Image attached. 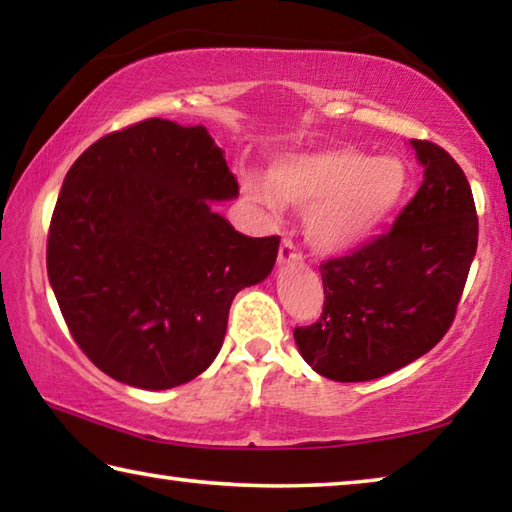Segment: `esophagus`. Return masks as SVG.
<instances>
[{"label":"esophagus","mask_w":512,"mask_h":512,"mask_svg":"<svg viewBox=\"0 0 512 512\" xmlns=\"http://www.w3.org/2000/svg\"><path fill=\"white\" fill-rule=\"evenodd\" d=\"M302 255L296 250V244L291 239H282L280 244V264H289V262H300Z\"/></svg>","instance_id":"34e87169"}]
</instances>
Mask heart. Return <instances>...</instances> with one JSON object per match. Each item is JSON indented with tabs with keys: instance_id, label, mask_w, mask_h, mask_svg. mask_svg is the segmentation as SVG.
I'll return each instance as SVG.
<instances>
[{
	"instance_id": "obj_1",
	"label": "heart",
	"mask_w": 512,
	"mask_h": 512,
	"mask_svg": "<svg viewBox=\"0 0 512 512\" xmlns=\"http://www.w3.org/2000/svg\"><path fill=\"white\" fill-rule=\"evenodd\" d=\"M268 183L271 189L248 180V194L271 212L280 201L309 210L311 244L325 253H343L391 219L409 187V171L395 155L368 158L352 146H329L282 158Z\"/></svg>"
}]
</instances>
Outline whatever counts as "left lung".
Returning <instances> with one entry per match:
<instances>
[{"label":"left lung","mask_w":512,"mask_h":512,"mask_svg":"<svg viewBox=\"0 0 512 512\" xmlns=\"http://www.w3.org/2000/svg\"><path fill=\"white\" fill-rule=\"evenodd\" d=\"M424 167L393 228L320 264L323 314L293 329L318 375L368 381L427 354L452 327L479 241L470 183L438 144L411 140Z\"/></svg>","instance_id":"obj_1"}]
</instances>
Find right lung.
I'll list each match as a JSON object with an SVG mask.
<instances>
[{"label": "right lung", "instance_id": "obj_1", "mask_svg": "<svg viewBox=\"0 0 512 512\" xmlns=\"http://www.w3.org/2000/svg\"><path fill=\"white\" fill-rule=\"evenodd\" d=\"M239 194L205 126L144 119L88 146L51 214L47 275L69 334L121 384H187L223 345L232 298L273 271L210 201Z\"/></svg>", "mask_w": 512, "mask_h": 512}]
</instances>
